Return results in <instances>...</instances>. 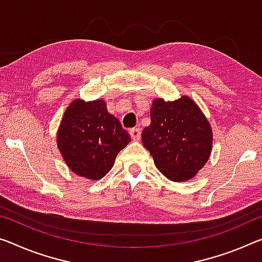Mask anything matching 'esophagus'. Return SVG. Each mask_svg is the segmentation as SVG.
I'll return each mask as SVG.
<instances>
[{
	"label": "esophagus",
	"mask_w": 262,
	"mask_h": 262,
	"mask_svg": "<svg viewBox=\"0 0 262 262\" xmlns=\"http://www.w3.org/2000/svg\"><path fill=\"white\" fill-rule=\"evenodd\" d=\"M129 134H130L133 140L139 141L140 136H141V130L139 129V128H132V129H129Z\"/></svg>",
	"instance_id": "esophagus-1"
}]
</instances>
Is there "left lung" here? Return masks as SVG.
Here are the masks:
<instances>
[{"instance_id": "8db88e82", "label": "left lung", "mask_w": 262, "mask_h": 262, "mask_svg": "<svg viewBox=\"0 0 262 262\" xmlns=\"http://www.w3.org/2000/svg\"><path fill=\"white\" fill-rule=\"evenodd\" d=\"M150 119L142 142L156 168L175 182L192 178L204 167L212 148V132L204 114L188 97L176 101L156 99Z\"/></svg>"}]
</instances>
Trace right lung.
<instances>
[{"label": "right lung", "mask_w": 262, "mask_h": 262, "mask_svg": "<svg viewBox=\"0 0 262 262\" xmlns=\"http://www.w3.org/2000/svg\"><path fill=\"white\" fill-rule=\"evenodd\" d=\"M130 136L102 100H74L68 107L57 134L58 148L74 173L100 180L110 171Z\"/></svg>", "instance_id": "add662e5"}]
</instances>
